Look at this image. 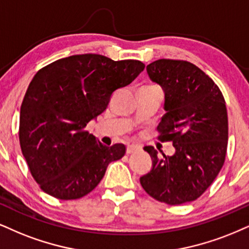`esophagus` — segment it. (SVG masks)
<instances>
[{
	"mask_svg": "<svg viewBox=\"0 0 249 249\" xmlns=\"http://www.w3.org/2000/svg\"><path fill=\"white\" fill-rule=\"evenodd\" d=\"M140 148L137 145H135V144H130V145L127 146V153L129 155V153H133L135 151H137Z\"/></svg>",
	"mask_w": 249,
	"mask_h": 249,
	"instance_id": "1",
	"label": "esophagus"
}]
</instances>
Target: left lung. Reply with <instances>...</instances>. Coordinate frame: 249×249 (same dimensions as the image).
<instances>
[{"label": "left lung", "instance_id": "obj_1", "mask_svg": "<svg viewBox=\"0 0 249 249\" xmlns=\"http://www.w3.org/2000/svg\"><path fill=\"white\" fill-rule=\"evenodd\" d=\"M146 71L165 92L166 113L157 127V139L173 143L176 153L158 157L153 146H145L153 167L140 182L159 202L179 205L195 201L211 186L225 161V99L213 79L188 61L160 59L150 63Z\"/></svg>", "mask_w": 249, "mask_h": 249}]
</instances>
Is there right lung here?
<instances>
[{"instance_id": "right-lung-1", "label": "right lung", "mask_w": 249, "mask_h": 249, "mask_svg": "<svg viewBox=\"0 0 249 249\" xmlns=\"http://www.w3.org/2000/svg\"><path fill=\"white\" fill-rule=\"evenodd\" d=\"M144 68L139 60L81 54L36 73L21 103L18 134L31 176L45 193L81 198L96 188L110 161L124 157V144L104 145L85 128L107 108L113 92Z\"/></svg>"}]
</instances>
